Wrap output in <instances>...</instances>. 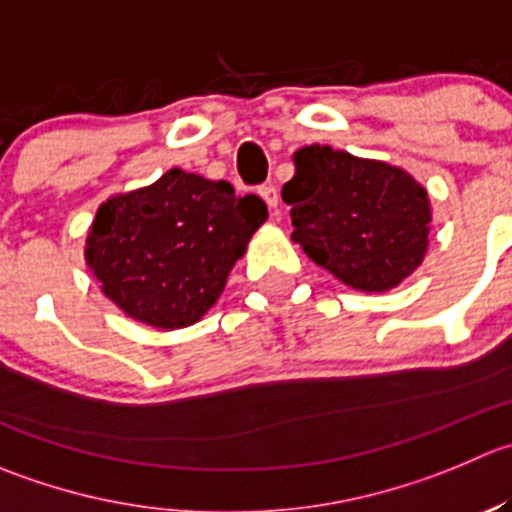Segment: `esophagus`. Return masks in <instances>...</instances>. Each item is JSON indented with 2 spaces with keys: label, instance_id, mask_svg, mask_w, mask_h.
<instances>
[{
  "label": "esophagus",
  "instance_id": "esophagus-1",
  "mask_svg": "<svg viewBox=\"0 0 512 512\" xmlns=\"http://www.w3.org/2000/svg\"><path fill=\"white\" fill-rule=\"evenodd\" d=\"M257 195L267 202V207H270V210L277 212V207H280V192H277L275 185H262L260 190H257Z\"/></svg>",
  "mask_w": 512,
  "mask_h": 512
}]
</instances>
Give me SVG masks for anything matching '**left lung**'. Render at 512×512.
Wrapping results in <instances>:
<instances>
[{"instance_id": "8db88e82", "label": "left lung", "mask_w": 512, "mask_h": 512, "mask_svg": "<svg viewBox=\"0 0 512 512\" xmlns=\"http://www.w3.org/2000/svg\"><path fill=\"white\" fill-rule=\"evenodd\" d=\"M282 200L290 205L292 240L355 290H390L423 262L428 192L398 167L325 145L302 147Z\"/></svg>"}]
</instances>
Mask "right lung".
I'll return each mask as SVG.
<instances>
[{"label":"right lung","mask_w":512,"mask_h":512,"mask_svg":"<svg viewBox=\"0 0 512 512\" xmlns=\"http://www.w3.org/2000/svg\"><path fill=\"white\" fill-rule=\"evenodd\" d=\"M265 217L260 197H240L230 182L175 167L155 185L99 207L84 260L127 315L175 330L215 305Z\"/></svg>","instance_id":"1"}]
</instances>
